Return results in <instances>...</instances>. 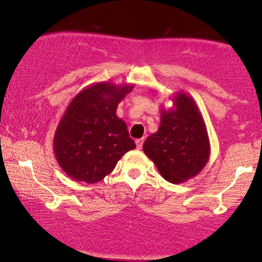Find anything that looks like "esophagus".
Segmentation results:
<instances>
[{"mask_svg": "<svg viewBox=\"0 0 262 262\" xmlns=\"http://www.w3.org/2000/svg\"><path fill=\"white\" fill-rule=\"evenodd\" d=\"M143 143H144V139H143V138H141V139H137V140H135V144H137V148L138 149H141V148H143Z\"/></svg>", "mask_w": 262, "mask_h": 262, "instance_id": "34e87169", "label": "esophagus"}]
</instances>
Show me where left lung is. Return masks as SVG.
I'll list each match as a JSON object with an SVG mask.
<instances>
[{
    "mask_svg": "<svg viewBox=\"0 0 262 262\" xmlns=\"http://www.w3.org/2000/svg\"><path fill=\"white\" fill-rule=\"evenodd\" d=\"M172 102V108L161 110L160 127L146 138L143 150L166 181L182 183L206 166L210 144L193 98L185 92H177Z\"/></svg>",
    "mask_w": 262,
    "mask_h": 262,
    "instance_id": "1",
    "label": "left lung"
}]
</instances>
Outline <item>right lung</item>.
Listing matches in <instances>:
<instances>
[{
    "label": "right lung",
    "instance_id": "right-lung-1",
    "mask_svg": "<svg viewBox=\"0 0 262 262\" xmlns=\"http://www.w3.org/2000/svg\"><path fill=\"white\" fill-rule=\"evenodd\" d=\"M134 85L97 82L80 91L60 119L53 148L62 171L75 181L96 183L135 148L117 107Z\"/></svg>",
    "mask_w": 262,
    "mask_h": 262
}]
</instances>
